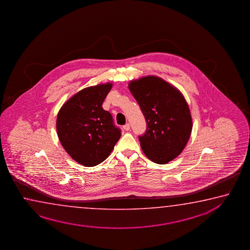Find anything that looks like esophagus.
<instances>
[{"label":"esophagus","instance_id":"esophagus-1","mask_svg":"<svg viewBox=\"0 0 250 250\" xmlns=\"http://www.w3.org/2000/svg\"><path fill=\"white\" fill-rule=\"evenodd\" d=\"M123 129H124V130H126V131H128V130L130 129V125H129V123L125 124V125L123 126Z\"/></svg>","mask_w":250,"mask_h":250}]
</instances>
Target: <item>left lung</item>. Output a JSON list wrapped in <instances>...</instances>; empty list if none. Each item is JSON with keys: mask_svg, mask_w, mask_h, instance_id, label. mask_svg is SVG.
<instances>
[{"mask_svg": "<svg viewBox=\"0 0 250 250\" xmlns=\"http://www.w3.org/2000/svg\"><path fill=\"white\" fill-rule=\"evenodd\" d=\"M128 89L145 115L142 150L155 163H168L182 153L192 131L190 111L182 92L160 77H142Z\"/></svg>", "mask_w": 250, "mask_h": 250, "instance_id": "left-lung-1", "label": "left lung"}]
</instances>
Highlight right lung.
<instances>
[{
  "mask_svg": "<svg viewBox=\"0 0 250 250\" xmlns=\"http://www.w3.org/2000/svg\"><path fill=\"white\" fill-rule=\"evenodd\" d=\"M112 86L107 83L83 89L62 106L57 115L56 129L64 150L88 167L102 163L122 136L112 114L102 107Z\"/></svg>",
  "mask_w": 250,
  "mask_h": 250,
  "instance_id": "right-lung-1",
  "label": "right lung"
}]
</instances>
